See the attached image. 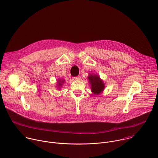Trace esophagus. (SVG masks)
<instances>
[{
	"instance_id": "obj_1",
	"label": "esophagus",
	"mask_w": 158,
	"mask_h": 158,
	"mask_svg": "<svg viewBox=\"0 0 158 158\" xmlns=\"http://www.w3.org/2000/svg\"><path fill=\"white\" fill-rule=\"evenodd\" d=\"M74 79L75 80H76V81H79V80H80V79H81V76H77V77H74Z\"/></svg>"
}]
</instances>
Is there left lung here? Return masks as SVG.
<instances>
[{
	"label": "left lung",
	"mask_w": 158,
	"mask_h": 158,
	"mask_svg": "<svg viewBox=\"0 0 158 158\" xmlns=\"http://www.w3.org/2000/svg\"><path fill=\"white\" fill-rule=\"evenodd\" d=\"M87 79L91 85V91L94 94L99 95L103 92L105 88V83L98 75L90 73Z\"/></svg>",
	"instance_id": "obj_1"
}]
</instances>
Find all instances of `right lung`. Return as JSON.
I'll use <instances>...</instances> for the list:
<instances>
[{
	"label": "right lung",
	"mask_w": 158,
	"mask_h": 158,
	"mask_svg": "<svg viewBox=\"0 0 158 158\" xmlns=\"http://www.w3.org/2000/svg\"><path fill=\"white\" fill-rule=\"evenodd\" d=\"M65 82V79H59L57 81V86L56 87L57 88V89L59 90H60V89L62 88V85L64 84V83Z\"/></svg>",
	"instance_id": "obj_1"
}]
</instances>
